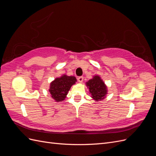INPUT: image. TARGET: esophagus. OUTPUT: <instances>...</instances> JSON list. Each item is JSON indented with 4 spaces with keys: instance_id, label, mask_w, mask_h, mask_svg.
<instances>
[{
    "instance_id": "esophagus-1",
    "label": "esophagus",
    "mask_w": 156,
    "mask_h": 156,
    "mask_svg": "<svg viewBox=\"0 0 156 156\" xmlns=\"http://www.w3.org/2000/svg\"><path fill=\"white\" fill-rule=\"evenodd\" d=\"M77 80H78V81H79V83H83V77H82V76L79 77L77 78Z\"/></svg>"
}]
</instances>
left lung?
Listing matches in <instances>:
<instances>
[{
  "label": "left lung",
  "mask_w": 156,
  "mask_h": 156,
  "mask_svg": "<svg viewBox=\"0 0 156 156\" xmlns=\"http://www.w3.org/2000/svg\"><path fill=\"white\" fill-rule=\"evenodd\" d=\"M86 85L93 100L96 101H101L106 97L107 87L99 75H94L92 79L86 83Z\"/></svg>",
  "instance_id": "8db88e82"
}]
</instances>
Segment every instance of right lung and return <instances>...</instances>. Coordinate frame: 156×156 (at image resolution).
<instances>
[{"label":"right lung","mask_w":156,"mask_h":156,"mask_svg":"<svg viewBox=\"0 0 156 156\" xmlns=\"http://www.w3.org/2000/svg\"><path fill=\"white\" fill-rule=\"evenodd\" d=\"M76 82L77 79L74 76L63 75L60 77H56L50 83L49 92L51 98L56 102L64 101L71 87Z\"/></svg>","instance_id":"1"}]
</instances>
